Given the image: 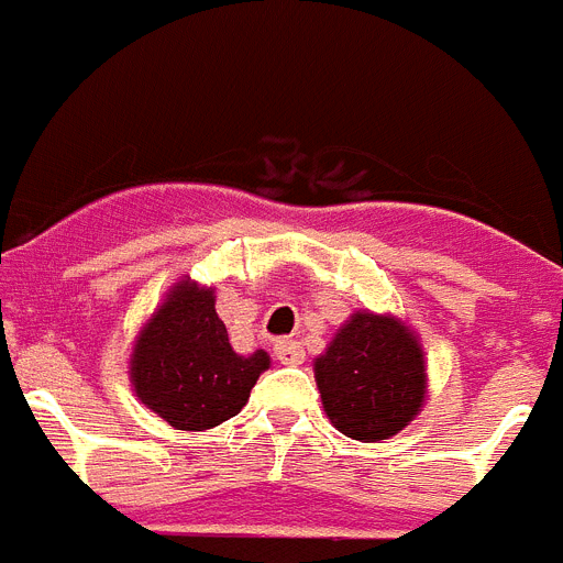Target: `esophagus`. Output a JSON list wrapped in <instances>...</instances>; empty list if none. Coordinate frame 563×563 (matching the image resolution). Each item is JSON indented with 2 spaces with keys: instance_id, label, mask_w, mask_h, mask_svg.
I'll return each mask as SVG.
<instances>
[{
  "instance_id": "obj_1",
  "label": "esophagus",
  "mask_w": 563,
  "mask_h": 563,
  "mask_svg": "<svg viewBox=\"0 0 563 563\" xmlns=\"http://www.w3.org/2000/svg\"><path fill=\"white\" fill-rule=\"evenodd\" d=\"M274 354H277V361H280L283 366H300V363L306 361L303 346H300L297 340H289V338H283L274 343Z\"/></svg>"
}]
</instances>
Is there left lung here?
<instances>
[{
	"label": "left lung",
	"mask_w": 563,
	"mask_h": 563,
	"mask_svg": "<svg viewBox=\"0 0 563 563\" xmlns=\"http://www.w3.org/2000/svg\"><path fill=\"white\" fill-rule=\"evenodd\" d=\"M325 418L352 441H389L420 415L429 395L420 338L395 314L354 311L314 357Z\"/></svg>",
	"instance_id": "left-lung-1"
}]
</instances>
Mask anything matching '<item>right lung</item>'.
<instances>
[{"instance_id": "1", "label": "right lung", "mask_w": 563, "mask_h": 563, "mask_svg": "<svg viewBox=\"0 0 563 563\" xmlns=\"http://www.w3.org/2000/svg\"><path fill=\"white\" fill-rule=\"evenodd\" d=\"M272 366L268 352L238 354L217 318L214 286L183 277L165 291L129 357L140 404L183 432H206L249 404L252 386Z\"/></svg>"}]
</instances>
